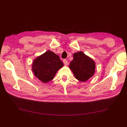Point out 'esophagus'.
<instances>
[{"instance_id": "1", "label": "esophagus", "mask_w": 127, "mask_h": 127, "mask_svg": "<svg viewBox=\"0 0 127 127\" xmlns=\"http://www.w3.org/2000/svg\"><path fill=\"white\" fill-rule=\"evenodd\" d=\"M63 63H64V65H68V61H67V60H63Z\"/></svg>"}]
</instances>
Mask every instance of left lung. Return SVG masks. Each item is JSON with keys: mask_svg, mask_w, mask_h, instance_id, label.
I'll list each match as a JSON object with an SVG mask.
<instances>
[{"mask_svg": "<svg viewBox=\"0 0 127 127\" xmlns=\"http://www.w3.org/2000/svg\"><path fill=\"white\" fill-rule=\"evenodd\" d=\"M69 67L77 80L84 82L94 75L95 63L92 59L80 51L74 53L73 60Z\"/></svg>", "mask_w": 127, "mask_h": 127, "instance_id": "8db88e82", "label": "left lung"}]
</instances>
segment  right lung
<instances>
[{
	"mask_svg": "<svg viewBox=\"0 0 127 127\" xmlns=\"http://www.w3.org/2000/svg\"><path fill=\"white\" fill-rule=\"evenodd\" d=\"M63 63L57 54L51 51L38 57L32 64V70L38 79L44 83L52 80Z\"/></svg>",
	"mask_w": 127,
	"mask_h": 127,
	"instance_id": "right-lung-1",
	"label": "right lung"
}]
</instances>
